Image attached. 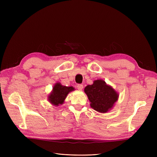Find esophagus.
Listing matches in <instances>:
<instances>
[{
    "label": "esophagus",
    "instance_id": "1",
    "mask_svg": "<svg viewBox=\"0 0 157 157\" xmlns=\"http://www.w3.org/2000/svg\"><path fill=\"white\" fill-rule=\"evenodd\" d=\"M77 87L78 90L81 91V90H82V89H83V85L82 84H78Z\"/></svg>",
    "mask_w": 157,
    "mask_h": 157
}]
</instances>
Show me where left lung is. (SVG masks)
Returning a JSON list of instances; mask_svg holds the SVG:
<instances>
[{
    "label": "left lung",
    "mask_w": 157,
    "mask_h": 157,
    "mask_svg": "<svg viewBox=\"0 0 157 157\" xmlns=\"http://www.w3.org/2000/svg\"><path fill=\"white\" fill-rule=\"evenodd\" d=\"M90 102V106L95 111L105 113L113 108L118 100V94L103 80H94L92 85L84 88Z\"/></svg>",
    "instance_id": "obj_1"
}]
</instances>
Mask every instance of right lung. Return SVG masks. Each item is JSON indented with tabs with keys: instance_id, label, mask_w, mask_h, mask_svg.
I'll use <instances>...</instances> for the list:
<instances>
[{
	"instance_id": "add662e5",
	"label": "right lung",
	"mask_w": 157,
	"mask_h": 157,
	"mask_svg": "<svg viewBox=\"0 0 157 157\" xmlns=\"http://www.w3.org/2000/svg\"><path fill=\"white\" fill-rule=\"evenodd\" d=\"M74 90L75 88L73 86H65L59 82H57L48 97V101L55 106L62 105L67 94Z\"/></svg>"
}]
</instances>
